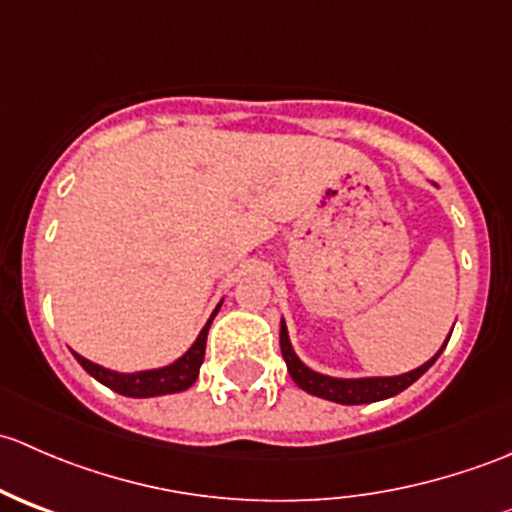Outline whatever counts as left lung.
<instances>
[{
    "label": "left lung",
    "instance_id": "obj_1",
    "mask_svg": "<svg viewBox=\"0 0 512 512\" xmlns=\"http://www.w3.org/2000/svg\"><path fill=\"white\" fill-rule=\"evenodd\" d=\"M280 347H282V356L287 361V371L289 376L294 379V384L299 389H304L307 394L319 396V399L334 401V404H347V406H356V404H371V401H381L389 399V396L401 394L404 389H409L416 379H421L423 374L428 371V366L441 356L438 352L431 361H426L418 369L409 371V374L401 376H379V379H332V376H324L312 371L309 366H304L302 361L297 359V354L292 352V344H289L287 337V327L282 322L280 327Z\"/></svg>",
    "mask_w": 512,
    "mask_h": 512
}]
</instances>
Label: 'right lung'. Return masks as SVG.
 I'll use <instances>...</instances> for the list:
<instances>
[{
  "label": "right lung",
  "instance_id": "obj_1",
  "mask_svg": "<svg viewBox=\"0 0 512 512\" xmlns=\"http://www.w3.org/2000/svg\"><path fill=\"white\" fill-rule=\"evenodd\" d=\"M218 309H215L213 317L208 319L203 332L198 334L193 347L180 356L175 364L163 366V369L138 371V374H116V371H108L103 369V366L94 364V361L84 359L81 354L74 352V356L96 381H101V384L108 386L111 391H118V394L123 396H131V399H148V396H163V394H175V391H185L188 386L195 384V379H198L200 364H203V356H205V339H208V329L210 324H213Z\"/></svg>",
  "mask_w": 512,
  "mask_h": 512
}]
</instances>
